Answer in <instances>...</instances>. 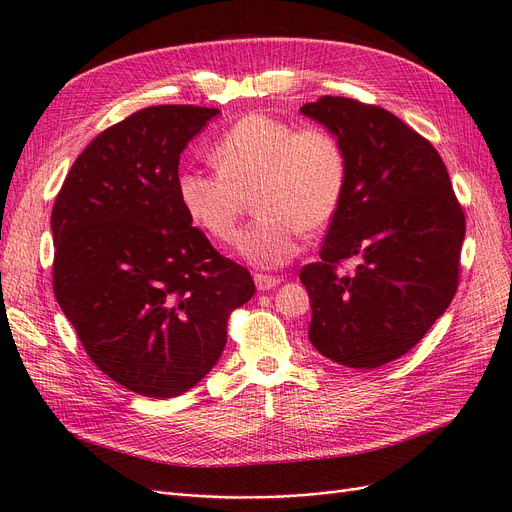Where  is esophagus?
Segmentation results:
<instances>
[{
    "instance_id": "1",
    "label": "esophagus",
    "mask_w": 512,
    "mask_h": 512,
    "mask_svg": "<svg viewBox=\"0 0 512 512\" xmlns=\"http://www.w3.org/2000/svg\"><path fill=\"white\" fill-rule=\"evenodd\" d=\"M255 285H257V291H270L280 285V278L268 276V274H255Z\"/></svg>"
}]
</instances>
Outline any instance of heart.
<instances>
[{
	"instance_id": "obj_1",
	"label": "heart",
	"mask_w": 512,
	"mask_h": 512,
	"mask_svg": "<svg viewBox=\"0 0 512 512\" xmlns=\"http://www.w3.org/2000/svg\"><path fill=\"white\" fill-rule=\"evenodd\" d=\"M211 158L217 170H181V204L202 230L230 240L253 196L259 215L234 244L257 268L293 259L304 230L327 225L344 198V149L323 126L295 128L268 113H249L213 143Z\"/></svg>"
}]
</instances>
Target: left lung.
I'll list each match as a JSON object with an SVG mask.
<instances>
[{"label":"left lung","instance_id":"8db88e82","mask_svg":"<svg viewBox=\"0 0 512 512\" xmlns=\"http://www.w3.org/2000/svg\"><path fill=\"white\" fill-rule=\"evenodd\" d=\"M342 143L346 187L320 261L299 274L308 337L331 361L375 369L407 354L451 304L466 232L439 151L394 113L346 97L301 107ZM352 256V275L336 263Z\"/></svg>","mask_w":512,"mask_h":512}]
</instances>
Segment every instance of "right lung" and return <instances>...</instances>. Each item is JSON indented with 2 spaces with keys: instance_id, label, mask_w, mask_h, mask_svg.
Here are the masks:
<instances>
[{
  "instance_id": "add662e5",
  "label": "right lung",
  "mask_w": 512,
  "mask_h": 512,
  "mask_svg": "<svg viewBox=\"0 0 512 512\" xmlns=\"http://www.w3.org/2000/svg\"><path fill=\"white\" fill-rule=\"evenodd\" d=\"M219 109L156 105L94 139L52 208L54 297L113 382L173 399L211 371L255 293L179 198V158Z\"/></svg>"
}]
</instances>
